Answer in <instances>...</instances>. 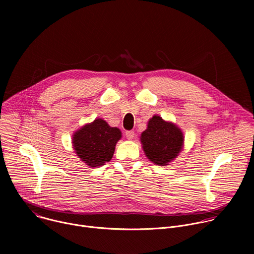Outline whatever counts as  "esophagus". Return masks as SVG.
Instances as JSON below:
<instances>
[{"mask_svg":"<svg viewBox=\"0 0 254 254\" xmlns=\"http://www.w3.org/2000/svg\"><path fill=\"white\" fill-rule=\"evenodd\" d=\"M126 136L128 138V139H132L134 137V131L133 130H127L126 131Z\"/></svg>","mask_w":254,"mask_h":254,"instance_id":"34e87169","label":"esophagus"}]
</instances>
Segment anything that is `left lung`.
<instances>
[{
    "label": "left lung",
    "instance_id": "left-lung-1",
    "mask_svg": "<svg viewBox=\"0 0 254 254\" xmlns=\"http://www.w3.org/2000/svg\"><path fill=\"white\" fill-rule=\"evenodd\" d=\"M142 150L156 165L167 166L183 149L184 135L176 125L154 116L140 134Z\"/></svg>",
    "mask_w": 254,
    "mask_h": 254
}]
</instances>
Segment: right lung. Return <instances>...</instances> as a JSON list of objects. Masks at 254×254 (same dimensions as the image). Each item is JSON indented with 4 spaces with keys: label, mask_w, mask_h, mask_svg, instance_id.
<instances>
[{
    "label": "right lung",
    "mask_w": 254,
    "mask_h": 254,
    "mask_svg": "<svg viewBox=\"0 0 254 254\" xmlns=\"http://www.w3.org/2000/svg\"><path fill=\"white\" fill-rule=\"evenodd\" d=\"M121 137L120 128L110 127L102 119H96L73 133L72 143L77 157L83 163L98 168L112 160Z\"/></svg>",
    "instance_id": "obj_1"
}]
</instances>
